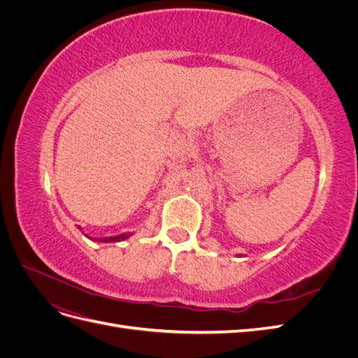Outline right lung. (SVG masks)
<instances>
[{
	"mask_svg": "<svg viewBox=\"0 0 358 358\" xmlns=\"http://www.w3.org/2000/svg\"><path fill=\"white\" fill-rule=\"evenodd\" d=\"M127 237V234L122 236H115V237H104L103 242H119V241H124ZM96 241H101V239H96Z\"/></svg>",
	"mask_w": 358,
	"mask_h": 358,
	"instance_id": "right-lung-1",
	"label": "right lung"
}]
</instances>
